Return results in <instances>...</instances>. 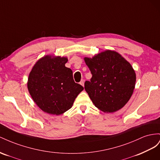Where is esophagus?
I'll return each mask as SVG.
<instances>
[{
	"instance_id": "obj_1",
	"label": "esophagus",
	"mask_w": 160,
	"mask_h": 160,
	"mask_svg": "<svg viewBox=\"0 0 160 160\" xmlns=\"http://www.w3.org/2000/svg\"><path fill=\"white\" fill-rule=\"evenodd\" d=\"M80 84L82 86H84V80H81V81L80 82Z\"/></svg>"
}]
</instances>
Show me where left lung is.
Listing matches in <instances>:
<instances>
[{
  "label": "left lung",
  "instance_id": "obj_1",
  "mask_svg": "<svg viewBox=\"0 0 160 160\" xmlns=\"http://www.w3.org/2000/svg\"><path fill=\"white\" fill-rule=\"evenodd\" d=\"M84 60L92 75L90 81L85 82L84 88L95 107L107 112L124 107L133 92L136 81L130 63L111 50Z\"/></svg>",
  "mask_w": 160,
  "mask_h": 160
}]
</instances>
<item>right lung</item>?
<instances>
[{"instance_id": "obj_1", "label": "right lung", "mask_w": 160, "mask_h": 160, "mask_svg": "<svg viewBox=\"0 0 160 160\" xmlns=\"http://www.w3.org/2000/svg\"><path fill=\"white\" fill-rule=\"evenodd\" d=\"M66 58L46 56L37 62L31 71L27 87L36 104L45 112L59 115L72 107L84 90L76 83Z\"/></svg>"}]
</instances>
